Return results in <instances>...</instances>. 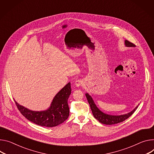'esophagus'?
<instances>
[{
  "instance_id": "obj_1",
  "label": "esophagus",
  "mask_w": 154,
  "mask_h": 154,
  "mask_svg": "<svg viewBox=\"0 0 154 154\" xmlns=\"http://www.w3.org/2000/svg\"><path fill=\"white\" fill-rule=\"evenodd\" d=\"M82 83H83V80H81V79H77L75 82V85L77 87H80L82 84Z\"/></svg>"
}]
</instances>
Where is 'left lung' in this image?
<instances>
[{
    "instance_id": "1",
    "label": "left lung",
    "mask_w": 154,
    "mask_h": 154,
    "mask_svg": "<svg viewBox=\"0 0 154 154\" xmlns=\"http://www.w3.org/2000/svg\"><path fill=\"white\" fill-rule=\"evenodd\" d=\"M125 45L127 47H134L135 45L131 43L130 42L125 40ZM85 96L87 97V99L88 100V102L90 104L91 110L92 111L93 115L94 117L98 120L100 123L105 125H114V124H117L120 122H123L126 119H127L129 118L134 112V111L137 109L138 107V106H137L133 110H131L130 112L126 114H123V115H120V116H112V115H109L107 114L106 113L103 112L101 110H100L98 107L96 106L95 104L93 98L91 96L88 94L86 93Z\"/></svg>"
}]
</instances>
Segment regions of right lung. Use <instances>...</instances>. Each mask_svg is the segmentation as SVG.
Returning a JSON list of instances; mask_svg holds the SVG:
<instances>
[{
	"mask_svg": "<svg viewBox=\"0 0 154 154\" xmlns=\"http://www.w3.org/2000/svg\"><path fill=\"white\" fill-rule=\"evenodd\" d=\"M71 93V83L69 82L55 95L50 107L42 111L30 110L15 101L20 112L28 120L42 127H54L63 123L69 116L67 100Z\"/></svg>",
	"mask_w": 154,
	"mask_h": 154,
	"instance_id": "add662e5",
	"label": "right lung"
}]
</instances>
